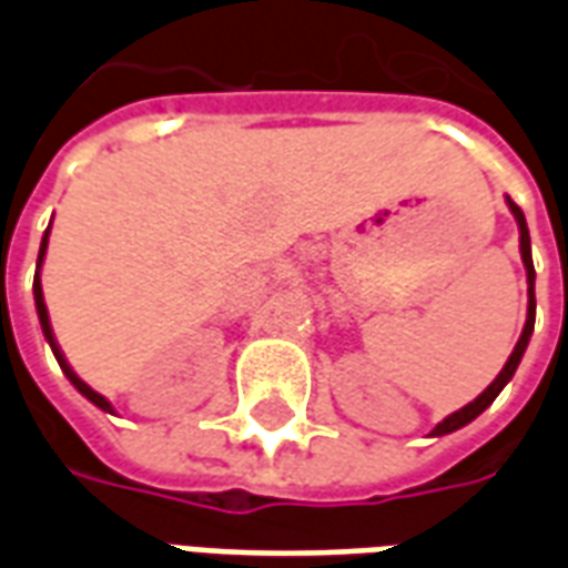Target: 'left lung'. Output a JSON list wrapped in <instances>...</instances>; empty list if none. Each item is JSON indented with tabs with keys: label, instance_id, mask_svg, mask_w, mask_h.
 Instances as JSON below:
<instances>
[{
	"label": "left lung",
	"instance_id": "obj_1",
	"mask_svg": "<svg viewBox=\"0 0 568 568\" xmlns=\"http://www.w3.org/2000/svg\"><path fill=\"white\" fill-rule=\"evenodd\" d=\"M508 206H511L514 219H517V227H520V255H524L526 283H529V307H526L524 334H520V341H517V346H514V353L508 356V362H505V368L499 371V377L489 383L487 389L477 395L475 402H468L463 410H456V414H450V417L444 419V423H438L432 435H450V432H456V428L468 426L471 419L480 417V414H484V410H487V407L496 402V395L505 389V383L514 377V371H517V365H520V358H524V353H526V344H529V337H532V325H536V271H532V246H529V227H526L524 212H520V206H517L514 200H508Z\"/></svg>",
	"mask_w": 568,
	"mask_h": 568
}]
</instances>
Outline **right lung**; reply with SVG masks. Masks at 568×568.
<instances>
[{
    "instance_id": "right-lung-1",
    "label": "right lung",
    "mask_w": 568,
    "mask_h": 568,
    "mask_svg": "<svg viewBox=\"0 0 568 568\" xmlns=\"http://www.w3.org/2000/svg\"><path fill=\"white\" fill-rule=\"evenodd\" d=\"M48 231H51V227H48ZM48 231H44V236H42V248H39V261H36V267H42L44 248H48ZM32 292H36V310H39V322H42L44 337H48V344H51V349H54L57 362H60V368H63V374H67V377H69V383H72V386H75V389H79V393L84 395L88 402H93V405L100 407V410H109V414H112V405H109V402H105V398L100 393H93L91 386L81 381L75 371L69 368V362H67V356H63V349L57 346L54 328H51V320H48V307H44V295H42V283H39V271H36V283H32Z\"/></svg>"
}]
</instances>
